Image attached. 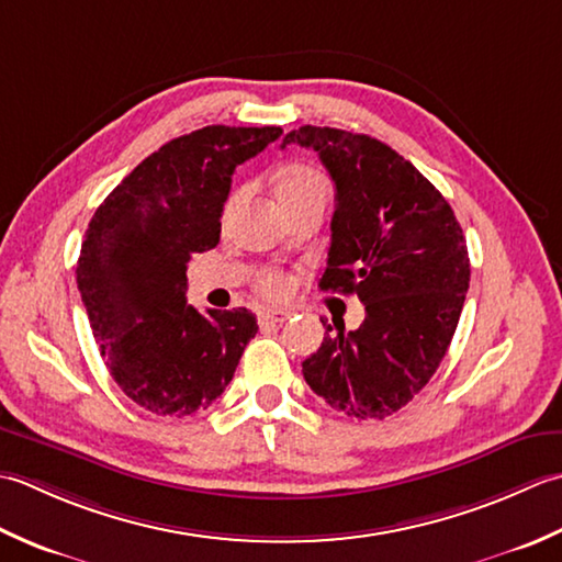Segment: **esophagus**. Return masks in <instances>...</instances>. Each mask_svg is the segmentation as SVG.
<instances>
[{"mask_svg":"<svg viewBox=\"0 0 562 562\" xmlns=\"http://www.w3.org/2000/svg\"><path fill=\"white\" fill-rule=\"evenodd\" d=\"M291 317V311H283V307H267V311L259 313V319L261 323H285V319Z\"/></svg>","mask_w":562,"mask_h":562,"instance_id":"34e87169","label":"esophagus"}]
</instances>
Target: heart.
<instances>
[{
	"label": "heart",
	"mask_w": 562,
	"mask_h": 562,
	"mask_svg": "<svg viewBox=\"0 0 562 562\" xmlns=\"http://www.w3.org/2000/svg\"><path fill=\"white\" fill-rule=\"evenodd\" d=\"M311 189H325V179L317 175L311 167H291L289 171H283L279 179L277 193L281 191H311ZM293 289V281L289 273L283 271H269L259 279V291L267 297H285Z\"/></svg>",
	"instance_id": "1"
}]
</instances>
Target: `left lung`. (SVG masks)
Returning a JSON list of instances; mask_svg holds the SVG:
<instances>
[{"mask_svg": "<svg viewBox=\"0 0 562 562\" xmlns=\"http://www.w3.org/2000/svg\"><path fill=\"white\" fill-rule=\"evenodd\" d=\"M311 147L335 181L323 291L357 293L359 329L323 317L325 339L303 361L305 383L353 419L405 407L449 351L471 259L449 201L393 147L339 128L303 125L283 145Z\"/></svg>", "mask_w": 562, "mask_h": 562, "instance_id": "8db88e82", "label": "left lung"}]
</instances>
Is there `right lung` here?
I'll return each instance as SVG.
<instances>
[{
	"instance_id": "add662e5",
	"label": "right lung",
	"mask_w": 562,
	"mask_h": 562,
	"mask_svg": "<svg viewBox=\"0 0 562 562\" xmlns=\"http://www.w3.org/2000/svg\"><path fill=\"white\" fill-rule=\"evenodd\" d=\"M283 131L205 125L145 157L91 217L77 289L113 381L162 417H189L223 395L257 317L201 315L187 303L191 255L221 239L233 171Z\"/></svg>"
}]
</instances>
